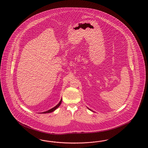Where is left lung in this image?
I'll return each mask as SVG.
<instances>
[{
  "instance_id": "8db88e82",
  "label": "left lung",
  "mask_w": 148,
  "mask_h": 148,
  "mask_svg": "<svg viewBox=\"0 0 148 148\" xmlns=\"http://www.w3.org/2000/svg\"><path fill=\"white\" fill-rule=\"evenodd\" d=\"M88 109H89V108H88ZM89 110H90V109H89Z\"/></svg>"
}]
</instances>
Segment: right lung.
Wrapping results in <instances>:
<instances>
[{"label": "right lung", "mask_w": 148, "mask_h": 148, "mask_svg": "<svg viewBox=\"0 0 148 148\" xmlns=\"http://www.w3.org/2000/svg\"><path fill=\"white\" fill-rule=\"evenodd\" d=\"M61 102H62V99H61L60 102H59L58 104H57L56 107H53V108H52V109H49V110H48L46 111V112H41V113H43V114H46V113H49V112H54L56 109L57 108H58V107L60 106V104L61 103Z\"/></svg>", "instance_id": "right-lung-1"}]
</instances>
